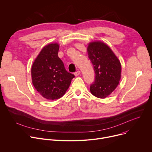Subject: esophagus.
<instances>
[{"mask_svg":"<svg viewBox=\"0 0 152 152\" xmlns=\"http://www.w3.org/2000/svg\"><path fill=\"white\" fill-rule=\"evenodd\" d=\"M80 71H77V72H75L74 73V75H75V76H78V75H80Z\"/></svg>","mask_w":152,"mask_h":152,"instance_id":"1","label":"esophagus"}]
</instances>
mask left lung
Returning a JSON list of instances; mask_svg holds the SVG:
<instances>
[{"label":"left lung","mask_w":152,"mask_h":152,"mask_svg":"<svg viewBox=\"0 0 152 152\" xmlns=\"http://www.w3.org/2000/svg\"><path fill=\"white\" fill-rule=\"evenodd\" d=\"M89 58L95 71V81L90 86L91 94L99 98L109 96L118 85L121 65L111 49L102 42H91L88 47Z\"/></svg>","instance_id":"1"}]
</instances>
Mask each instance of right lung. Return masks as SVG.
Instances as JSON below:
<instances>
[{"instance_id":"add662e5","label":"right lung","mask_w":152,"mask_h":152,"mask_svg":"<svg viewBox=\"0 0 152 152\" xmlns=\"http://www.w3.org/2000/svg\"><path fill=\"white\" fill-rule=\"evenodd\" d=\"M59 45L45 46L34 61L31 68L32 82L37 91L45 98L57 99L69 88L74 75L67 72L58 56Z\"/></svg>"}]
</instances>
